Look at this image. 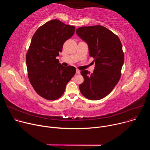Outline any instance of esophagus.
<instances>
[{
	"instance_id": "obj_1",
	"label": "esophagus",
	"mask_w": 150,
	"mask_h": 150,
	"mask_svg": "<svg viewBox=\"0 0 150 150\" xmlns=\"http://www.w3.org/2000/svg\"><path fill=\"white\" fill-rule=\"evenodd\" d=\"M76 74H80V71H79V69H76Z\"/></svg>"
}]
</instances>
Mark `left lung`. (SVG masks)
I'll return each mask as SVG.
<instances>
[{"mask_svg": "<svg viewBox=\"0 0 150 150\" xmlns=\"http://www.w3.org/2000/svg\"><path fill=\"white\" fill-rule=\"evenodd\" d=\"M76 33L87 42L96 65L92 74L81 71L83 82L79 85L80 91L90 100L102 99L112 92L121 76L125 58L121 41L117 35L98 25L79 27Z\"/></svg>", "mask_w": 150, "mask_h": 150, "instance_id": "1", "label": "left lung"}]
</instances>
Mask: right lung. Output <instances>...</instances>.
I'll list each match as a JSON object with an SVG mask.
<instances>
[{"label": "right lung", "instance_id": "right-lung-1", "mask_svg": "<svg viewBox=\"0 0 150 150\" xmlns=\"http://www.w3.org/2000/svg\"><path fill=\"white\" fill-rule=\"evenodd\" d=\"M75 29L53 19L40 27L32 37L26 55L28 76L35 92L46 100L60 98L76 72L75 67H63L56 59Z\"/></svg>", "mask_w": 150, "mask_h": 150}]
</instances>
